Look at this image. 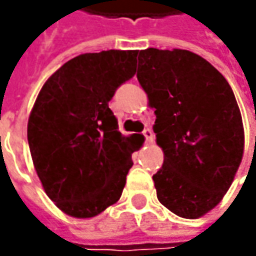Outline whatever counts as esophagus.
<instances>
[{"label":"esophagus","mask_w":256,"mask_h":256,"mask_svg":"<svg viewBox=\"0 0 256 256\" xmlns=\"http://www.w3.org/2000/svg\"><path fill=\"white\" fill-rule=\"evenodd\" d=\"M142 134H144V136H145V141H146V144L154 142V134L151 130H145Z\"/></svg>","instance_id":"obj_1"}]
</instances>
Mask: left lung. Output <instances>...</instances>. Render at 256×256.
I'll return each mask as SVG.
<instances>
[{
	"label": "left lung",
	"instance_id": "1",
	"mask_svg": "<svg viewBox=\"0 0 256 256\" xmlns=\"http://www.w3.org/2000/svg\"><path fill=\"white\" fill-rule=\"evenodd\" d=\"M136 78L155 108L164 164L156 196L175 215L195 220L230 190L244 154V125L232 88L206 60L186 50L140 52Z\"/></svg>",
	"mask_w": 256,
	"mask_h": 256
}]
</instances>
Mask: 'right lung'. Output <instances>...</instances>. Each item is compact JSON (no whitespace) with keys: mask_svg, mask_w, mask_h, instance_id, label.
Masks as SVG:
<instances>
[{"mask_svg":"<svg viewBox=\"0 0 256 256\" xmlns=\"http://www.w3.org/2000/svg\"><path fill=\"white\" fill-rule=\"evenodd\" d=\"M138 51L82 54L48 78L28 120V145L46 195L66 215L92 218L121 198L135 136H124L110 110L136 72Z\"/></svg>","mask_w":256,"mask_h":256,"instance_id":"add662e5","label":"right lung"}]
</instances>
